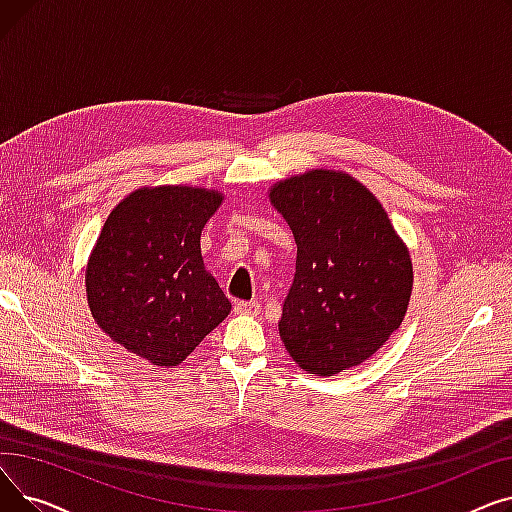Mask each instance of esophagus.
Returning a JSON list of instances; mask_svg holds the SVG:
<instances>
[{
	"label": "esophagus",
	"instance_id": "esophagus-1",
	"mask_svg": "<svg viewBox=\"0 0 512 512\" xmlns=\"http://www.w3.org/2000/svg\"><path fill=\"white\" fill-rule=\"evenodd\" d=\"M261 311V305L257 301H238L234 303V313L238 315H257Z\"/></svg>",
	"mask_w": 512,
	"mask_h": 512
}]
</instances>
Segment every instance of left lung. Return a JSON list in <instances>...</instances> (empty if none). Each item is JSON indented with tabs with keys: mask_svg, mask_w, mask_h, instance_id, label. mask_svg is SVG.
<instances>
[{
	"mask_svg": "<svg viewBox=\"0 0 512 512\" xmlns=\"http://www.w3.org/2000/svg\"><path fill=\"white\" fill-rule=\"evenodd\" d=\"M272 205L297 242L280 338L305 371L334 375L371 357L407 313L413 265L388 213L342 172L278 182Z\"/></svg>",
	"mask_w": 512,
	"mask_h": 512,
	"instance_id": "1",
	"label": "left lung"
}]
</instances>
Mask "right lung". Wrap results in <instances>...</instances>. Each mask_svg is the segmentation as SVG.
<instances>
[{"label":"right lung","mask_w":512,"mask_h":512,"mask_svg":"<svg viewBox=\"0 0 512 512\" xmlns=\"http://www.w3.org/2000/svg\"><path fill=\"white\" fill-rule=\"evenodd\" d=\"M220 203V193L195 186L141 188L105 220L87 265V301L128 353L178 365L230 313L201 257V230Z\"/></svg>","instance_id":"add662e5"}]
</instances>
